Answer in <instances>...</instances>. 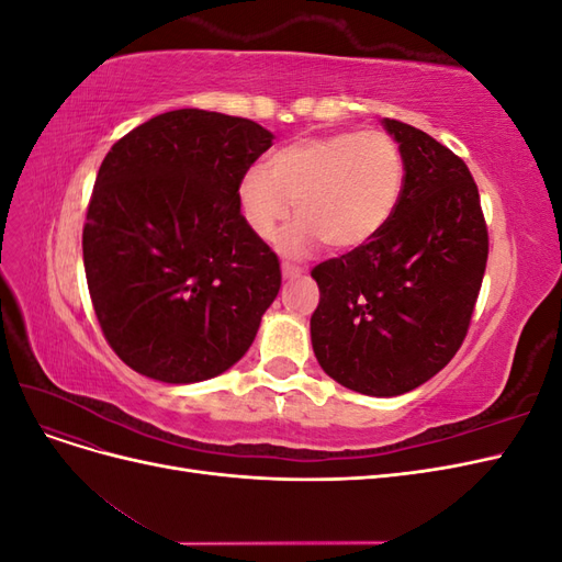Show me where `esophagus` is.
Here are the masks:
<instances>
[{
  "label": "esophagus",
  "instance_id": "obj_1",
  "mask_svg": "<svg viewBox=\"0 0 562 562\" xmlns=\"http://www.w3.org/2000/svg\"><path fill=\"white\" fill-rule=\"evenodd\" d=\"M281 274H283V279H297L302 271L293 265H281Z\"/></svg>",
  "mask_w": 562,
  "mask_h": 562
}]
</instances>
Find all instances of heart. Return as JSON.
Returning a JSON list of instances; mask_svg holds the SVG:
<instances>
[{
    "label": "heart",
    "mask_w": 562,
    "mask_h": 562,
    "mask_svg": "<svg viewBox=\"0 0 562 562\" xmlns=\"http://www.w3.org/2000/svg\"><path fill=\"white\" fill-rule=\"evenodd\" d=\"M405 184V159L384 131L304 135L279 147L239 180V211L262 241L279 236L285 255H307L318 241L333 250L361 248L391 223Z\"/></svg>",
    "instance_id": "b5f03b06"
}]
</instances>
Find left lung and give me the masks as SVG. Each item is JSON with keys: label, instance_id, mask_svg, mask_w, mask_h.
Masks as SVG:
<instances>
[{"label": "left lung", "instance_id": "8db88e82", "mask_svg": "<svg viewBox=\"0 0 562 562\" xmlns=\"http://www.w3.org/2000/svg\"><path fill=\"white\" fill-rule=\"evenodd\" d=\"M405 159L391 223L361 248L314 267L316 361L366 396H401L462 347L487 262V227L467 164L429 133L382 119Z\"/></svg>", "mask_w": 562, "mask_h": 562}]
</instances>
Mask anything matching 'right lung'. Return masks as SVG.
Returning <instances> with one entry per match:
<instances>
[{"mask_svg":"<svg viewBox=\"0 0 562 562\" xmlns=\"http://www.w3.org/2000/svg\"><path fill=\"white\" fill-rule=\"evenodd\" d=\"M271 135L250 119L173 110L126 133L100 164L83 269L114 353L166 384L229 370L281 288L277 252L239 211V180Z\"/></svg>","mask_w":562,"mask_h":562,"instance_id":"right-lung-1","label":"right lung"}]
</instances>
